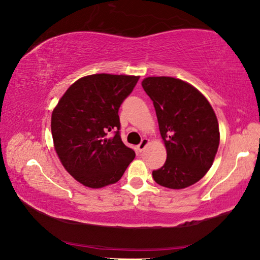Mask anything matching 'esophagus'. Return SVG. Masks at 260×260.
<instances>
[{"mask_svg":"<svg viewBox=\"0 0 260 260\" xmlns=\"http://www.w3.org/2000/svg\"><path fill=\"white\" fill-rule=\"evenodd\" d=\"M148 143H149V140L148 139H142V141H141V143L138 146V150L140 152H142L144 150V148L148 146Z\"/></svg>","mask_w":260,"mask_h":260,"instance_id":"34e87169","label":"esophagus"}]
</instances>
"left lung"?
I'll return each instance as SVG.
<instances>
[{"label": "left lung", "instance_id": "obj_1", "mask_svg": "<svg viewBox=\"0 0 260 260\" xmlns=\"http://www.w3.org/2000/svg\"><path fill=\"white\" fill-rule=\"evenodd\" d=\"M142 87L155 107L167 152L152 178L170 189L191 186L213 164L220 141L217 116L203 94L180 79L149 77Z\"/></svg>", "mask_w": 260, "mask_h": 260}]
</instances>
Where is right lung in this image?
<instances>
[{"label": "right lung", "instance_id": "add662e5", "mask_svg": "<svg viewBox=\"0 0 260 260\" xmlns=\"http://www.w3.org/2000/svg\"><path fill=\"white\" fill-rule=\"evenodd\" d=\"M139 77L91 74L61 96L51 114L55 150L65 170L89 188L119 181L134 159L120 138L119 108Z\"/></svg>", "mask_w": 260, "mask_h": 260}]
</instances>
